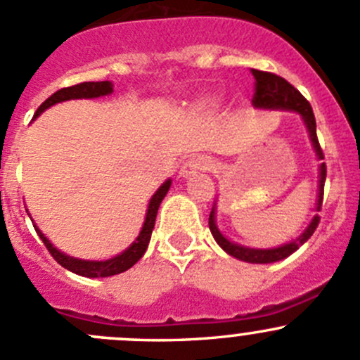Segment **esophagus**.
<instances>
[{
  "label": "esophagus",
  "mask_w": 360,
  "mask_h": 360,
  "mask_svg": "<svg viewBox=\"0 0 360 360\" xmlns=\"http://www.w3.org/2000/svg\"><path fill=\"white\" fill-rule=\"evenodd\" d=\"M210 167H212V162H210V158L203 157V155H197V157L188 158L186 162L181 165L179 176L186 177V179H188V177L195 176V174H198L200 170H209Z\"/></svg>",
  "instance_id": "1"
}]
</instances>
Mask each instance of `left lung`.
Wrapping results in <instances>:
<instances>
[{"label": "left lung", "instance_id": "8db88e82", "mask_svg": "<svg viewBox=\"0 0 360 360\" xmlns=\"http://www.w3.org/2000/svg\"><path fill=\"white\" fill-rule=\"evenodd\" d=\"M252 76L256 79V94H254L252 106L257 110H281V111H294L301 116L304 127L308 130V137H310V143L314 146L315 157L319 160H324V153H322L321 146H319L317 139V125H315V116L311 111L310 103L297 92L296 89L289 82H285L281 76L274 75V72H264L252 69ZM324 183H326V163L319 165V193H317V203H315V210H321L322 207V198H324ZM217 200H214L212 210H210L209 216V228L210 233H212L214 240L217 242L221 249L224 250L230 256L237 257V259L245 261V263H254V264H266V263H275V261L285 259L288 256H291L292 252H296L308 238L314 235L315 228L319 224V216L315 214L311 217V221L308 223V226L304 228L303 233L297 235L296 238H292L291 242L284 245H278V248L271 249H254V248H245V245L237 244V242H231L230 238L224 237L219 231L216 223V209H217Z\"/></svg>", "mask_w": 360, "mask_h": 360}]
</instances>
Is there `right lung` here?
<instances>
[{
    "label": "right lung",
    "mask_w": 360,
    "mask_h": 360,
    "mask_svg": "<svg viewBox=\"0 0 360 360\" xmlns=\"http://www.w3.org/2000/svg\"><path fill=\"white\" fill-rule=\"evenodd\" d=\"M112 94V83L111 82H83L79 85H72L68 86V89H60L57 90L53 96H50L41 106L36 110L34 118H38L43 111L52 108L53 104L64 103V101H75V99H97V97H104ZM170 184H172V179H167L162 186L155 191V195L151 197L150 203H148V210H146V217H144L143 228H141L139 235H137L136 240L129 245L123 252L116 254V256L110 257V259H103V261H90V259H78V257H72L69 254H64L63 250H59L57 248H53L52 242L41 233L38 226L34 224L36 233L39 235V238L43 240V244L46 245L49 252L52 254L53 259L64 266L66 270L72 271L76 275H82V277H89V278H101V277H111V275H118L127 271L129 268H132L137 261L143 257V254L146 252L148 244H150L151 238V231L155 228V219H157V212L158 207L162 203L163 198H165L167 191H169ZM27 210V209H25ZM29 214V210H27ZM31 217V216H29ZM32 221V219H31Z\"/></svg>",
    "instance_id": "obj_1"
}]
</instances>
